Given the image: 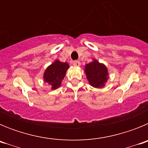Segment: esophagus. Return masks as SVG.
<instances>
[{"mask_svg":"<svg viewBox=\"0 0 148 148\" xmlns=\"http://www.w3.org/2000/svg\"><path fill=\"white\" fill-rule=\"evenodd\" d=\"M73 65H74V66H80V65H81L80 61H77V60H75V61H73Z\"/></svg>","mask_w":148,"mask_h":148,"instance_id":"1","label":"esophagus"}]
</instances>
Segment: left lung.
<instances>
[{
  "instance_id": "obj_1",
  "label": "left lung",
  "mask_w": 148,
  "mask_h": 148,
  "mask_svg": "<svg viewBox=\"0 0 148 148\" xmlns=\"http://www.w3.org/2000/svg\"><path fill=\"white\" fill-rule=\"evenodd\" d=\"M85 73L90 85L94 87H102L108 81V69L102 64L94 60L85 66Z\"/></svg>"
}]
</instances>
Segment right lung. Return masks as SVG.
<instances>
[{
    "instance_id": "right-lung-1",
    "label": "right lung",
    "mask_w": 148,
    "mask_h": 148,
    "mask_svg": "<svg viewBox=\"0 0 148 148\" xmlns=\"http://www.w3.org/2000/svg\"><path fill=\"white\" fill-rule=\"evenodd\" d=\"M68 68V64L60 62L57 60L46 70L44 75V81L51 84L53 90L58 88L61 85V81L64 78Z\"/></svg>"
}]
</instances>
